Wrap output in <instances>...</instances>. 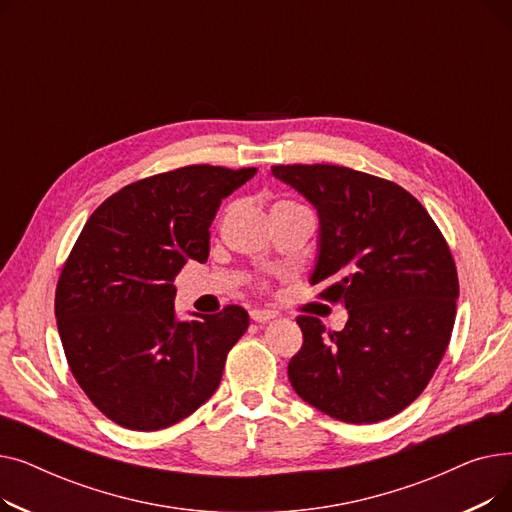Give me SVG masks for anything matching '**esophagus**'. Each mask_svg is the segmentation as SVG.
Masks as SVG:
<instances>
[{
    "label": "esophagus",
    "instance_id": "esophagus-1",
    "mask_svg": "<svg viewBox=\"0 0 512 512\" xmlns=\"http://www.w3.org/2000/svg\"><path fill=\"white\" fill-rule=\"evenodd\" d=\"M251 319L257 321V324H263V321H270L276 317V311H267V309H251Z\"/></svg>",
    "mask_w": 512,
    "mask_h": 512
}]
</instances>
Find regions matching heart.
Instances as JSON below:
<instances>
[{"label": "heart", "instance_id": "heart-1", "mask_svg": "<svg viewBox=\"0 0 512 512\" xmlns=\"http://www.w3.org/2000/svg\"><path fill=\"white\" fill-rule=\"evenodd\" d=\"M297 203H292V201H276L274 205H272V211L274 209H282V207H294Z\"/></svg>", "mask_w": 512, "mask_h": 512}]
</instances>
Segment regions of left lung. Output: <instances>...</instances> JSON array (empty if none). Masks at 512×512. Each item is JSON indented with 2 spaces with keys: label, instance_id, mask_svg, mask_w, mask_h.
I'll return each mask as SVG.
<instances>
[{
  "label": "left lung",
  "instance_id": "obj_1",
  "mask_svg": "<svg viewBox=\"0 0 512 512\" xmlns=\"http://www.w3.org/2000/svg\"><path fill=\"white\" fill-rule=\"evenodd\" d=\"M319 215L309 282L342 303L348 321L328 332L299 315L303 346L288 380L305 402L346 423H378L425 390L454 326L459 276L436 222L405 188L342 166H274Z\"/></svg>",
  "mask_w": 512,
  "mask_h": 512
}]
</instances>
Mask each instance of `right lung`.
I'll use <instances>...</instances> for the list:
<instances>
[{
    "instance_id": "right-lung-1",
    "label": "right lung",
    "mask_w": 512,
    "mask_h": 512,
    "mask_svg": "<svg viewBox=\"0 0 512 512\" xmlns=\"http://www.w3.org/2000/svg\"><path fill=\"white\" fill-rule=\"evenodd\" d=\"M257 168L186 166L124 186L87 220L56 288V319L78 386L114 423L134 432L170 427L218 390L249 313L174 311V278L209 255L222 199Z\"/></svg>"
}]
</instances>
